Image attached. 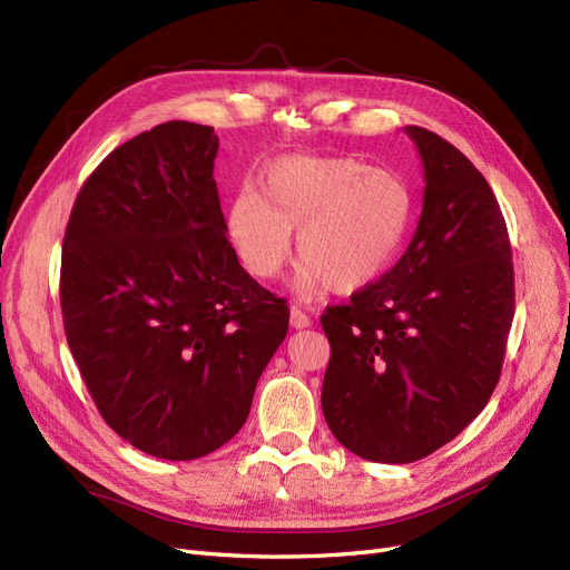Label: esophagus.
<instances>
[{"label": "esophagus", "instance_id": "obj_1", "mask_svg": "<svg viewBox=\"0 0 570 570\" xmlns=\"http://www.w3.org/2000/svg\"><path fill=\"white\" fill-rule=\"evenodd\" d=\"M289 325L295 327V331H302V327L312 325V318H308L299 306H292V308H289Z\"/></svg>", "mask_w": 570, "mask_h": 570}]
</instances>
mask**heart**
I'll list each match as a JSON object with an SVG mask.
<instances>
[{
    "instance_id": "1",
    "label": "heart",
    "mask_w": 570,
    "mask_h": 570,
    "mask_svg": "<svg viewBox=\"0 0 570 570\" xmlns=\"http://www.w3.org/2000/svg\"><path fill=\"white\" fill-rule=\"evenodd\" d=\"M413 218L409 183L352 157H285L243 187L226 212L228 239L249 275H278L297 230L295 292L318 299L375 283L400 254Z\"/></svg>"
}]
</instances>
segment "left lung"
<instances>
[{
	"label": "left lung",
	"mask_w": 570,
	"mask_h": 570,
	"mask_svg": "<svg viewBox=\"0 0 570 570\" xmlns=\"http://www.w3.org/2000/svg\"><path fill=\"white\" fill-rule=\"evenodd\" d=\"M423 212L404 256L327 306L321 406L361 459L411 463L452 442L492 396L513 321V264L488 180L440 135L406 126Z\"/></svg>",
	"instance_id": "1"
}]
</instances>
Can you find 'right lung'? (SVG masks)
<instances>
[{
    "mask_svg": "<svg viewBox=\"0 0 570 570\" xmlns=\"http://www.w3.org/2000/svg\"><path fill=\"white\" fill-rule=\"evenodd\" d=\"M214 128L168 120L85 180L61 252L66 340L111 430L166 461L245 425L287 335L285 299L239 266L214 180Z\"/></svg>",
    "mask_w": 570,
    "mask_h": 570,
    "instance_id": "add662e5",
    "label": "right lung"
}]
</instances>
